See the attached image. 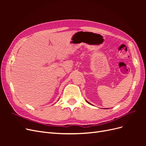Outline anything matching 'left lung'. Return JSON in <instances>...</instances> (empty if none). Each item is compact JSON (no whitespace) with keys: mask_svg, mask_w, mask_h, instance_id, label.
Masks as SVG:
<instances>
[{"mask_svg":"<svg viewBox=\"0 0 146 146\" xmlns=\"http://www.w3.org/2000/svg\"><path fill=\"white\" fill-rule=\"evenodd\" d=\"M86 102H88V104H90V102H88V101H86Z\"/></svg>","mask_w":146,"mask_h":146,"instance_id":"left-lung-1","label":"left lung"}]
</instances>
